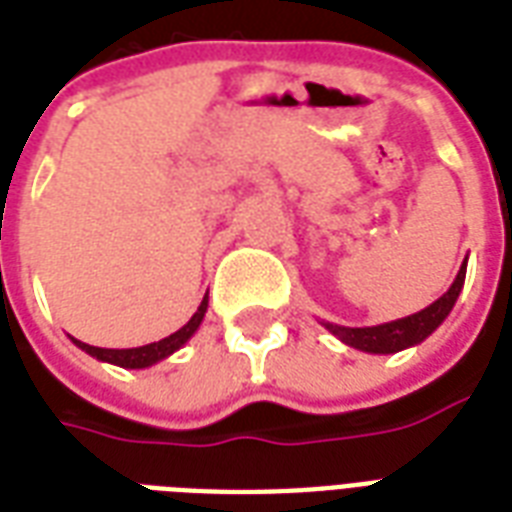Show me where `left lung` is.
Segmentation results:
<instances>
[{"instance_id": "left-lung-1", "label": "left lung", "mask_w": 512, "mask_h": 512, "mask_svg": "<svg viewBox=\"0 0 512 512\" xmlns=\"http://www.w3.org/2000/svg\"><path fill=\"white\" fill-rule=\"evenodd\" d=\"M464 276H467V260L461 263L458 268L456 279L453 285L448 287V293H442L429 304L426 309L410 314V317H401V320H391V323L382 325H366V328H347V325H336V323H320L328 328V331L344 342L347 347H355L361 352H372V355H391V352L407 350V347H415L420 344L426 336L437 331L439 325L445 323V317L450 314V309L456 306V298L464 287Z\"/></svg>"}]
</instances>
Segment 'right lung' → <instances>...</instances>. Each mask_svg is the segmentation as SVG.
Returning <instances> with one entry per match:
<instances>
[{
	"mask_svg": "<svg viewBox=\"0 0 512 512\" xmlns=\"http://www.w3.org/2000/svg\"><path fill=\"white\" fill-rule=\"evenodd\" d=\"M206 309H208V293L206 298L200 301L198 312L189 317V323L184 328H179L176 333H170L160 342H151V344H143V347H130V350H105V347H92V344L86 342H78L73 339L75 347H81L83 352H89L92 358L102 363H113V366H121V369H149L154 363L165 361L168 355H173L176 350H181L184 344L195 336V331L200 328L203 323V317H206Z\"/></svg>",
	"mask_w": 512,
	"mask_h": 512,
	"instance_id": "right-lung-1",
	"label": "right lung"
}]
</instances>
